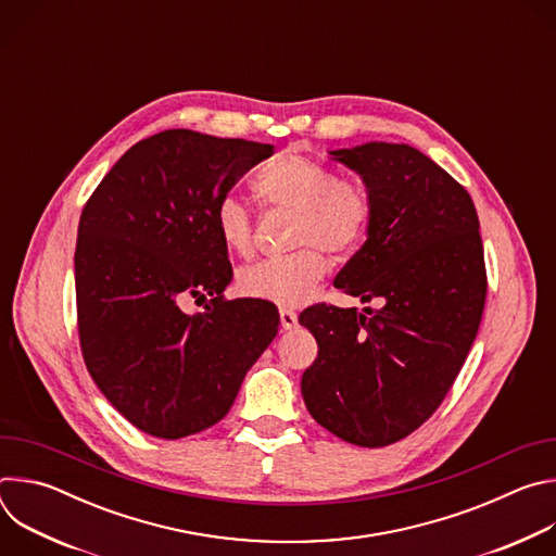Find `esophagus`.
I'll return each mask as SVG.
<instances>
[{"instance_id":"34e87169","label":"esophagus","mask_w":556,"mask_h":556,"mask_svg":"<svg viewBox=\"0 0 556 556\" xmlns=\"http://www.w3.org/2000/svg\"><path fill=\"white\" fill-rule=\"evenodd\" d=\"M279 321H281V328L283 330H292L296 328V314L292 309H279Z\"/></svg>"}]
</instances>
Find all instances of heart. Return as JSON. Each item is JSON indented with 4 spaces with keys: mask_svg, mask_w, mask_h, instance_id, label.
<instances>
[{
    "mask_svg": "<svg viewBox=\"0 0 556 556\" xmlns=\"http://www.w3.org/2000/svg\"><path fill=\"white\" fill-rule=\"evenodd\" d=\"M255 189L268 206L296 213L292 249L303 251L240 270L237 290L277 305H299L328 273L324 251L341 260L363 244L371 222L369 200L358 187L339 182L330 169L299 153H281ZM213 222L224 249L242 257L253 251V217L240 198L222 195Z\"/></svg>",
    "mask_w": 556,
    "mask_h": 556,
    "instance_id": "b5f03b06",
    "label": "heart"
}]
</instances>
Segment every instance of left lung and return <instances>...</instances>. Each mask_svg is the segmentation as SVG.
I'll return each mask as SVG.
<instances>
[{"mask_svg":"<svg viewBox=\"0 0 556 556\" xmlns=\"http://www.w3.org/2000/svg\"><path fill=\"white\" fill-rule=\"evenodd\" d=\"M328 153L361 176L371 206L367 240L334 286L382 305L301 312L319 343L301 393L330 433L376 448L429 420L468 356L486 299L480 219L416 147L374 140Z\"/></svg>","mask_w":556,"mask_h":556,"instance_id":"obj_1","label":"left lung"}]
</instances>
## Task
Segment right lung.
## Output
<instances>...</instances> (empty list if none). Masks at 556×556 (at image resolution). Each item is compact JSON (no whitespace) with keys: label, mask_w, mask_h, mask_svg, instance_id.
<instances>
[{"label":"right lung","mask_w":556,"mask_h":556,"mask_svg":"<svg viewBox=\"0 0 556 556\" xmlns=\"http://www.w3.org/2000/svg\"><path fill=\"white\" fill-rule=\"evenodd\" d=\"M270 155L273 144L167 129L127 149L81 213V352L112 407L153 438L219 422L277 337L270 301L224 299L232 268L213 222L219 198ZM189 295L202 313L179 307Z\"/></svg>","instance_id":"obj_1"}]
</instances>
